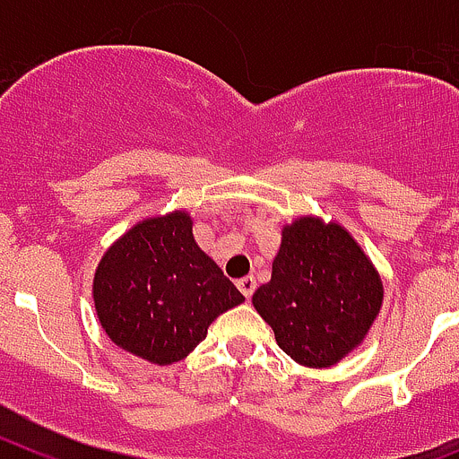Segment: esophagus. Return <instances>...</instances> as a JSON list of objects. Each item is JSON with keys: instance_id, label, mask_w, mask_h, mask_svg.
I'll use <instances>...</instances> for the list:
<instances>
[{"instance_id": "esophagus-1", "label": "esophagus", "mask_w": 459, "mask_h": 459, "mask_svg": "<svg viewBox=\"0 0 459 459\" xmlns=\"http://www.w3.org/2000/svg\"><path fill=\"white\" fill-rule=\"evenodd\" d=\"M238 288L247 299H251V295H254L255 290V279L254 276H242V279H238Z\"/></svg>"}]
</instances>
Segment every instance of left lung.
<instances>
[{"label":"left lung","mask_w":459,"mask_h":459,"mask_svg":"<svg viewBox=\"0 0 459 459\" xmlns=\"http://www.w3.org/2000/svg\"><path fill=\"white\" fill-rule=\"evenodd\" d=\"M382 299L379 272L357 239L311 214L283 226L272 279L251 297L279 348L308 368H329L359 348Z\"/></svg>","instance_id":"1"}]
</instances>
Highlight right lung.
I'll return each instance as SVG.
<instances>
[{
	"instance_id": "right-lung-1",
	"label": "right lung",
	"mask_w": 459,
	"mask_h": 459,
	"mask_svg": "<svg viewBox=\"0 0 459 459\" xmlns=\"http://www.w3.org/2000/svg\"><path fill=\"white\" fill-rule=\"evenodd\" d=\"M192 224L185 210L137 221L105 251L93 276L107 336L158 366L187 357L221 313L245 301L199 249Z\"/></svg>"
}]
</instances>
